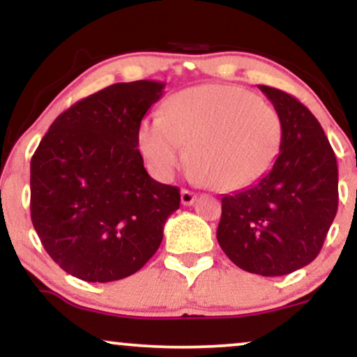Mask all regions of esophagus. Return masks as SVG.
I'll return each mask as SVG.
<instances>
[{
    "label": "esophagus",
    "instance_id": "obj_1",
    "mask_svg": "<svg viewBox=\"0 0 357 357\" xmlns=\"http://www.w3.org/2000/svg\"><path fill=\"white\" fill-rule=\"evenodd\" d=\"M196 195L190 190H181V203L184 206H190V204L195 203Z\"/></svg>",
    "mask_w": 357,
    "mask_h": 357
}]
</instances>
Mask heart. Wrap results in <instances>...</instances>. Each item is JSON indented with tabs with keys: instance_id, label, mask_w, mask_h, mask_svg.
<instances>
[{
	"instance_id": "1",
	"label": "heart",
	"mask_w": 357,
	"mask_h": 357,
	"mask_svg": "<svg viewBox=\"0 0 357 357\" xmlns=\"http://www.w3.org/2000/svg\"><path fill=\"white\" fill-rule=\"evenodd\" d=\"M282 139L284 122L275 107L248 90L220 84L181 90L165 112L146 117L137 132L139 149L155 178L171 179L190 155L191 178L218 190H236L260 178Z\"/></svg>"
}]
</instances>
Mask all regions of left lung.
I'll return each instance as SVG.
<instances>
[{
  "instance_id": "obj_1",
  "label": "left lung",
  "mask_w": 357,
  "mask_h": 357,
  "mask_svg": "<svg viewBox=\"0 0 357 357\" xmlns=\"http://www.w3.org/2000/svg\"><path fill=\"white\" fill-rule=\"evenodd\" d=\"M284 122L273 167L245 190L221 198L216 238L236 267L278 277L321 252L337 213V161L319 121L302 102L258 85Z\"/></svg>"
}]
</instances>
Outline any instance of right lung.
Here are the masks:
<instances>
[{"instance_id": "1", "label": "right lung", "mask_w": 357, "mask_h": 357, "mask_svg": "<svg viewBox=\"0 0 357 357\" xmlns=\"http://www.w3.org/2000/svg\"><path fill=\"white\" fill-rule=\"evenodd\" d=\"M165 84L121 82L61 112L30 165L31 221L43 248L85 282L121 280L162 241L179 190L144 169L137 132Z\"/></svg>"}]
</instances>
